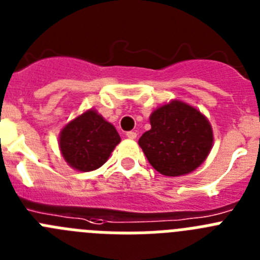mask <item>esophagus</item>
<instances>
[{
    "label": "esophagus",
    "mask_w": 260,
    "mask_h": 260,
    "mask_svg": "<svg viewBox=\"0 0 260 260\" xmlns=\"http://www.w3.org/2000/svg\"><path fill=\"white\" fill-rule=\"evenodd\" d=\"M126 137H127L128 139H135V138H137V133H135V132H127V133H126Z\"/></svg>",
    "instance_id": "1"
}]
</instances>
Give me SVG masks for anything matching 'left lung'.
I'll return each instance as SVG.
<instances>
[{"instance_id": "left-lung-1", "label": "left lung", "mask_w": 260, "mask_h": 260, "mask_svg": "<svg viewBox=\"0 0 260 260\" xmlns=\"http://www.w3.org/2000/svg\"><path fill=\"white\" fill-rule=\"evenodd\" d=\"M150 123L151 128L138 143L158 173L183 176L207 158L213 143L212 127L197 108L172 100L153 110Z\"/></svg>"}]
</instances>
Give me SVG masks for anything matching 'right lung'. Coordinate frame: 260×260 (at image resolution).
<instances>
[{
    "instance_id": "right-lung-1",
    "label": "right lung",
    "mask_w": 260,
    "mask_h": 260,
    "mask_svg": "<svg viewBox=\"0 0 260 260\" xmlns=\"http://www.w3.org/2000/svg\"><path fill=\"white\" fill-rule=\"evenodd\" d=\"M121 142L116 127L93 109L84 112L59 133V150L65 161L80 172L102 167Z\"/></svg>"
}]
</instances>
